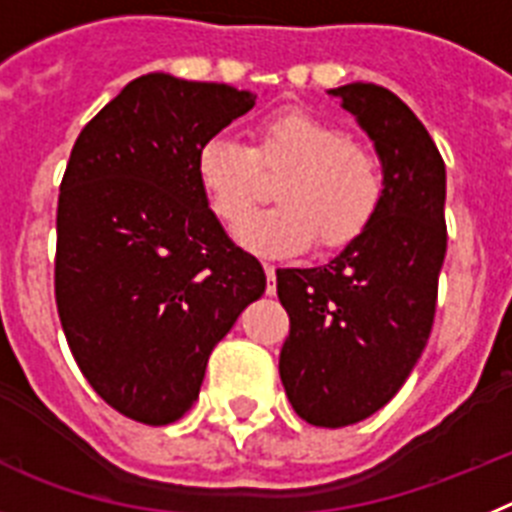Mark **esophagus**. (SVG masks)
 Wrapping results in <instances>:
<instances>
[{
  "label": "esophagus",
  "instance_id": "1",
  "mask_svg": "<svg viewBox=\"0 0 512 512\" xmlns=\"http://www.w3.org/2000/svg\"><path fill=\"white\" fill-rule=\"evenodd\" d=\"M265 278H268L265 293H268V296H273L275 293V265H268V262H265Z\"/></svg>",
  "mask_w": 512,
  "mask_h": 512
}]
</instances>
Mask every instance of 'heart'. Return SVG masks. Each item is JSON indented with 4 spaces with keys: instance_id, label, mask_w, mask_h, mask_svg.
<instances>
[{
    "instance_id": "1",
    "label": "heart",
    "mask_w": 512,
    "mask_h": 512,
    "mask_svg": "<svg viewBox=\"0 0 512 512\" xmlns=\"http://www.w3.org/2000/svg\"><path fill=\"white\" fill-rule=\"evenodd\" d=\"M287 172L276 186L278 207L246 215L259 192L260 169ZM195 180L211 211L237 229V242L255 255L286 257L314 239L340 250L371 226L384 195V177L371 151L335 123L309 110L286 108L265 115L252 146L211 136L195 154Z\"/></svg>"
}]
</instances>
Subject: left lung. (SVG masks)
Here are the masks:
<instances>
[{
    "label": "left lung",
    "instance_id": "8db88e82",
    "mask_svg": "<svg viewBox=\"0 0 512 512\" xmlns=\"http://www.w3.org/2000/svg\"><path fill=\"white\" fill-rule=\"evenodd\" d=\"M330 95L376 146L384 195L335 260L275 273L291 319L278 371L301 420L345 428L379 412L428 345L448 242L446 164L394 92L353 82Z\"/></svg>",
    "mask_w": 512,
    "mask_h": 512
}]
</instances>
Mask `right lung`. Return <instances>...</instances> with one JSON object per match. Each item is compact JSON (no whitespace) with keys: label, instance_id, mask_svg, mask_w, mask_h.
I'll list each match as a JSON object with an SVG mask.
<instances>
[{"label":"right lung","instance_id":"1","mask_svg":"<svg viewBox=\"0 0 512 512\" xmlns=\"http://www.w3.org/2000/svg\"><path fill=\"white\" fill-rule=\"evenodd\" d=\"M257 95L144 74L74 141L56 213V306L84 379L121 415L170 425L216 342L265 293L195 180V154Z\"/></svg>","mask_w":512,"mask_h":512}]
</instances>
